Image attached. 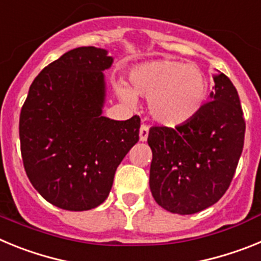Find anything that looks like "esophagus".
Wrapping results in <instances>:
<instances>
[{
	"label": "esophagus",
	"instance_id": "1",
	"mask_svg": "<svg viewBox=\"0 0 261 261\" xmlns=\"http://www.w3.org/2000/svg\"><path fill=\"white\" fill-rule=\"evenodd\" d=\"M147 136H149V126L142 124V125L140 126V141H146Z\"/></svg>",
	"mask_w": 261,
	"mask_h": 261
}]
</instances>
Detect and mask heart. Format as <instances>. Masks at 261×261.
I'll use <instances>...</instances> for the list:
<instances>
[{
    "label": "heart",
    "instance_id": "obj_1",
    "mask_svg": "<svg viewBox=\"0 0 261 261\" xmlns=\"http://www.w3.org/2000/svg\"><path fill=\"white\" fill-rule=\"evenodd\" d=\"M132 89L125 84L115 86L117 95L135 105L136 94L149 98V112L156 123L176 126L192 120L201 111L209 84L204 71L195 64L175 60H153L129 71Z\"/></svg>",
    "mask_w": 261,
    "mask_h": 261
}]
</instances>
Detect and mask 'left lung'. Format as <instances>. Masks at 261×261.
I'll use <instances>...</instances> for the list:
<instances>
[{
  "instance_id": "obj_1",
  "label": "left lung",
  "mask_w": 261,
  "mask_h": 261,
  "mask_svg": "<svg viewBox=\"0 0 261 261\" xmlns=\"http://www.w3.org/2000/svg\"><path fill=\"white\" fill-rule=\"evenodd\" d=\"M213 80L211 102L192 120L149 130L151 195L171 213L193 214L216 204L229 188L243 150L246 123L238 91L223 73Z\"/></svg>"
}]
</instances>
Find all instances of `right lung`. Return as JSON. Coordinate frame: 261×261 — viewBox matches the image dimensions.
<instances>
[{"mask_svg":"<svg viewBox=\"0 0 261 261\" xmlns=\"http://www.w3.org/2000/svg\"><path fill=\"white\" fill-rule=\"evenodd\" d=\"M114 59L80 47L34 80L19 117L20 153L30 181L48 202L82 212L110 195L117 166L138 141L140 117L103 116V71Z\"/></svg>","mask_w":261,"mask_h":261,"instance_id":"obj_1","label":"right lung"}]
</instances>
